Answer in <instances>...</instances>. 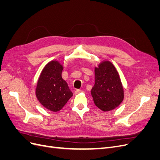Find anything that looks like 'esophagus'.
<instances>
[{
	"instance_id": "obj_1",
	"label": "esophagus",
	"mask_w": 160,
	"mask_h": 160,
	"mask_svg": "<svg viewBox=\"0 0 160 160\" xmlns=\"http://www.w3.org/2000/svg\"><path fill=\"white\" fill-rule=\"evenodd\" d=\"M81 92H82L81 90H80V89H76V90L75 91V94H79V93H81Z\"/></svg>"
}]
</instances>
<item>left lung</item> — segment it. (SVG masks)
<instances>
[{
    "label": "left lung",
    "instance_id": "1",
    "mask_svg": "<svg viewBox=\"0 0 160 160\" xmlns=\"http://www.w3.org/2000/svg\"><path fill=\"white\" fill-rule=\"evenodd\" d=\"M91 93L95 105L103 111L113 110L122 103L123 85L112 62L103 61L95 67V85Z\"/></svg>",
    "mask_w": 160,
    "mask_h": 160
}]
</instances>
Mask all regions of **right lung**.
<instances>
[{"instance_id":"1","label":"right lung","mask_w":160,"mask_h":160,"mask_svg":"<svg viewBox=\"0 0 160 160\" xmlns=\"http://www.w3.org/2000/svg\"><path fill=\"white\" fill-rule=\"evenodd\" d=\"M63 66L52 60L45 66L38 77L35 95L40 103L48 110L60 111L72 96L67 82L62 78Z\"/></svg>"}]
</instances>
